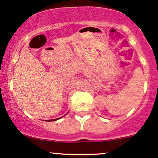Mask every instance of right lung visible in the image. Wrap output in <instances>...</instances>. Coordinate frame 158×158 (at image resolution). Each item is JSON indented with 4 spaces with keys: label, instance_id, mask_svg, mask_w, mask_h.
<instances>
[{
    "label": "right lung",
    "instance_id": "add662e5",
    "mask_svg": "<svg viewBox=\"0 0 158 158\" xmlns=\"http://www.w3.org/2000/svg\"><path fill=\"white\" fill-rule=\"evenodd\" d=\"M61 117H60V118H57V119H49V120H48V122H50V121H56V120H58V119H61Z\"/></svg>",
    "mask_w": 158,
    "mask_h": 158
}]
</instances>
